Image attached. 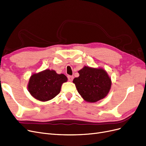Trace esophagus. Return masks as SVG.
Returning <instances> with one entry per match:
<instances>
[{
    "mask_svg": "<svg viewBox=\"0 0 146 146\" xmlns=\"http://www.w3.org/2000/svg\"><path fill=\"white\" fill-rule=\"evenodd\" d=\"M67 78H68V80L69 81H72L73 79V78H74V77L73 76L68 75V76H67Z\"/></svg>",
    "mask_w": 146,
    "mask_h": 146,
    "instance_id": "1",
    "label": "esophagus"
}]
</instances>
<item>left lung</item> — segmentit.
<instances>
[{"mask_svg": "<svg viewBox=\"0 0 146 146\" xmlns=\"http://www.w3.org/2000/svg\"><path fill=\"white\" fill-rule=\"evenodd\" d=\"M78 73L79 76L73 79V83L85 101L96 102L104 98L109 93L111 79L103 69L85 66Z\"/></svg>", "mask_w": 146, "mask_h": 146, "instance_id": "8db88e82", "label": "left lung"}]
</instances>
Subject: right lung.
I'll return each mask as SVG.
<instances>
[{
    "label": "right lung",
    "mask_w": 146,
    "mask_h": 146,
    "mask_svg": "<svg viewBox=\"0 0 146 146\" xmlns=\"http://www.w3.org/2000/svg\"><path fill=\"white\" fill-rule=\"evenodd\" d=\"M67 80L64 74H58L54 70H46L31 76L28 85L29 91L36 99L46 101L57 96L62 83Z\"/></svg>",
    "instance_id": "add662e5"
}]
</instances>
